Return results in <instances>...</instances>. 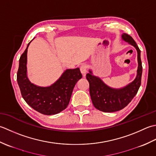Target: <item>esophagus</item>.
Returning a JSON list of instances; mask_svg holds the SVG:
<instances>
[{
  "mask_svg": "<svg viewBox=\"0 0 156 156\" xmlns=\"http://www.w3.org/2000/svg\"><path fill=\"white\" fill-rule=\"evenodd\" d=\"M87 66L85 65H82L81 66V67H80V71H81V73H82V75H83V76H85V74H86V73H87Z\"/></svg>",
  "mask_w": 156,
  "mask_h": 156,
  "instance_id": "obj_1",
  "label": "esophagus"
}]
</instances>
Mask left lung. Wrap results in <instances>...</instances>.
<instances>
[{
	"instance_id": "1",
	"label": "left lung",
	"mask_w": 156,
	"mask_h": 156,
	"mask_svg": "<svg viewBox=\"0 0 156 156\" xmlns=\"http://www.w3.org/2000/svg\"><path fill=\"white\" fill-rule=\"evenodd\" d=\"M122 38L131 44L137 51L138 69L135 79L125 87L114 89L108 86L99 77L92 75L91 71L86 75L90 83V94L94 107L104 112H114L123 109L135 96L141 85L142 75V62L141 50L135 40L127 34H123Z\"/></svg>"
}]
</instances>
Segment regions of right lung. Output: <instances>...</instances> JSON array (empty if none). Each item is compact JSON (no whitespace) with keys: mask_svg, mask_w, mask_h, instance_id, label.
Masks as SVG:
<instances>
[{"mask_svg":"<svg viewBox=\"0 0 156 156\" xmlns=\"http://www.w3.org/2000/svg\"><path fill=\"white\" fill-rule=\"evenodd\" d=\"M30 43L20 57L17 75L21 96L26 103L38 112L45 115L58 114L69 105L76 83L82 77L80 70L79 68L66 70L49 87H39L31 83L27 78L26 66Z\"/></svg>","mask_w":156,"mask_h":156,"instance_id":"1","label":"right lung"}]
</instances>
